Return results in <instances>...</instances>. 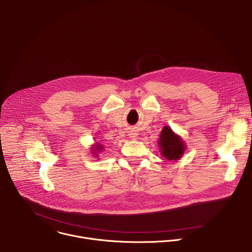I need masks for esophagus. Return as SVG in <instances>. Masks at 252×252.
<instances>
[{"mask_svg":"<svg viewBox=\"0 0 252 252\" xmlns=\"http://www.w3.org/2000/svg\"><path fill=\"white\" fill-rule=\"evenodd\" d=\"M129 135H130L131 138H135V137H136V133H130Z\"/></svg>","mask_w":252,"mask_h":252,"instance_id":"34e87169","label":"esophagus"}]
</instances>
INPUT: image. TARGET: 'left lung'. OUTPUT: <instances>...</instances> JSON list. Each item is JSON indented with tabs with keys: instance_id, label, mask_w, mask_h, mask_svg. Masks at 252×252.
Listing matches in <instances>:
<instances>
[{
	"instance_id": "obj_1",
	"label": "left lung",
	"mask_w": 252,
	"mask_h": 252,
	"mask_svg": "<svg viewBox=\"0 0 252 252\" xmlns=\"http://www.w3.org/2000/svg\"><path fill=\"white\" fill-rule=\"evenodd\" d=\"M158 145L161 155L168 160H177L185 153V143L168 126L163 127Z\"/></svg>"
}]
</instances>
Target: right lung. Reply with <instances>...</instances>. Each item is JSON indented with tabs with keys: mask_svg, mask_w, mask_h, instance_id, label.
Here are the masks:
<instances>
[{
	"mask_svg": "<svg viewBox=\"0 0 252 252\" xmlns=\"http://www.w3.org/2000/svg\"><path fill=\"white\" fill-rule=\"evenodd\" d=\"M96 149H94V151H100L101 149H102V147H101V145H97L96 147H95Z\"/></svg>",
	"mask_w": 252,
	"mask_h": 252,
	"instance_id": "add662e5",
	"label": "right lung"
}]
</instances>
